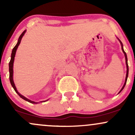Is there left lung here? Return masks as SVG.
I'll return each mask as SVG.
<instances>
[{
    "label": "left lung",
    "mask_w": 135,
    "mask_h": 135,
    "mask_svg": "<svg viewBox=\"0 0 135 135\" xmlns=\"http://www.w3.org/2000/svg\"><path fill=\"white\" fill-rule=\"evenodd\" d=\"M117 39L119 40V41L120 42V45H121V48H122V52H123V53L124 54V56H125V59H126V68H127V71H126V79H125V82H124V84L123 86H122V89H120V91H119V93H120V92H121L122 89H124V88L125 87V85H126V82H127V79H128V72H129V68H128V58H127V55H126V53L124 51V49H123V45H122V42L120 41V40L118 38H117Z\"/></svg>",
    "instance_id": "left-lung-1"
}]
</instances>
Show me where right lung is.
<instances>
[{
    "instance_id": "add662e5",
    "label": "right lung",
    "mask_w": 135,
    "mask_h": 135,
    "mask_svg": "<svg viewBox=\"0 0 135 135\" xmlns=\"http://www.w3.org/2000/svg\"><path fill=\"white\" fill-rule=\"evenodd\" d=\"M26 31H27L26 30L25 31H23V33L21 34V35L20 36L19 38H18V42H17L16 45L15 46V47H14V48L13 49V51H12L11 56V60H10V61H9V80H10L11 84V86H13V88H14V89H15V91H16V93L18 94V95H19L20 97L21 98L23 99V100H26V101L30 102V103H33V104H37V103H39V102H35L32 101V100H29V99H28L26 97H25L24 96H23L22 94H20V93L18 91V90H17L16 86H15V83H14V80H13V64H14V61H15V55H16V52L17 49H18V46H19L20 42H21V39H22V37H23V35H24ZM47 100H46V101H47ZM46 101H42V102H46ZM40 102V103H41V102Z\"/></svg>"
}]
</instances>
